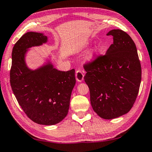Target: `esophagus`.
<instances>
[{
    "instance_id": "esophagus-1",
    "label": "esophagus",
    "mask_w": 152,
    "mask_h": 152,
    "mask_svg": "<svg viewBox=\"0 0 152 152\" xmlns=\"http://www.w3.org/2000/svg\"><path fill=\"white\" fill-rule=\"evenodd\" d=\"M76 78L78 82H83L84 80V74L80 69H78L76 72Z\"/></svg>"
}]
</instances>
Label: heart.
<instances>
[{"mask_svg": "<svg viewBox=\"0 0 152 152\" xmlns=\"http://www.w3.org/2000/svg\"><path fill=\"white\" fill-rule=\"evenodd\" d=\"M103 49H104V47L102 44H97L95 46L92 50L89 52V53L86 55V61L89 64L94 63L99 58L100 55L102 53Z\"/></svg>", "mask_w": 152, "mask_h": 152, "instance_id": "obj_1", "label": "heart"}]
</instances>
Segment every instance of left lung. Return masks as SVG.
Wrapping results in <instances>:
<instances>
[{"instance_id":"8db88e82","label":"left lung","mask_w":152,"mask_h":152,"mask_svg":"<svg viewBox=\"0 0 152 152\" xmlns=\"http://www.w3.org/2000/svg\"><path fill=\"white\" fill-rule=\"evenodd\" d=\"M114 42L106 53L85 67V81L90 90L91 106L103 119L128 113L135 102L141 80V67L136 45L119 29L107 34Z\"/></svg>"}]
</instances>
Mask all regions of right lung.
<instances>
[{
	"instance_id": "right-lung-1",
	"label": "right lung",
	"mask_w": 152,
	"mask_h": 152,
	"mask_svg": "<svg viewBox=\"0 0 152 152\" xmlns=\"http://www.w3.org/2000/svg\"><path fill=\"white\" fill-rule=\"evenodd\" d=\"M47 42L48 37L44 34L34 32L24 34L19 39L12 50L10 83L14 95L29 118L49 126L59 123L68 113L76 78L74 69L59 71L50 59L37 69L27 66L26 56L29 49Z\"/></svg>"
}]
</instances>
